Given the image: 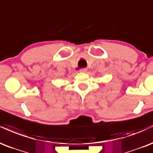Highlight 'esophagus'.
Returning <instances> with one entry per match:
<instances>
[{
	"mask_svg": "<svg viewBox=\"0 0 153 153\" xmlns=\"http://www.w3.org/2000/svg\"><path fill=\"white\" fill-rule=\"evenodd\" d=\"M79 71H80V72H82V73H85V72H87V68H82V69H80Z\"/></svg>",
	"mask_w": 153,
	"mask_h": 153,
	"instance_id": "esophagus-1",
	"label": "esophagus"
}]
</instances>
